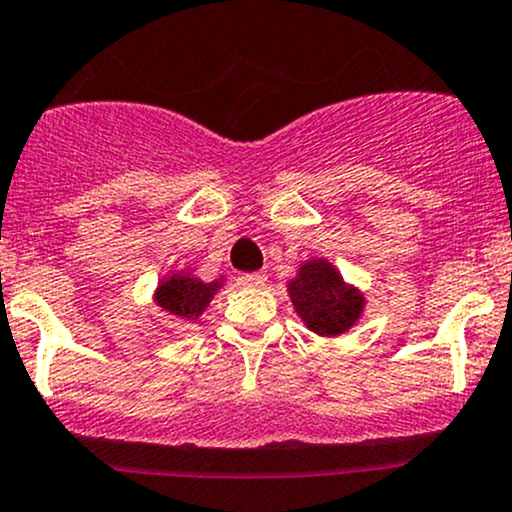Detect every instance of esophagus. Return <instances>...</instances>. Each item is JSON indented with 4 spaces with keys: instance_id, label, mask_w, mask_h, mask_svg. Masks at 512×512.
<instances>
[{
    "instance_id": "34e87169",
    "label": "esophagus",
    "mask_w": 512,
    "mask_h": 512,
    "mask_svg": "<svg viewBox=\"0 0 512 512\" xmlns=\"http://www.w3.org/2000/svg\"><path fill=\"white\" fill-rule=\"evenodd\" d=\"M237 283L244 287H261L268 283V275L266 273H241L237 278Z\"/></svg>"
}]
</instances>
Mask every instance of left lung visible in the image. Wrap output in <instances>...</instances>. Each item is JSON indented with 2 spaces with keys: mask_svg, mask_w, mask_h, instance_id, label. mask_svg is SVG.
Masks as SVG:
<instances>
[{
  "mask_svg": "<svg viewBox=\"0 0 512 512\" xmlns=\"http://www.w3.org/2000/svg\"><path fill=\"white\" fill-rule=\"evenodd\" d=\"M292 307L317 336H341L358 324L365 295L343 280L341 271L326 258H307L287 283Z\"/></svg>",
  "mask_w": 512,
  "mask_h": 512,
  "instance_id": "obj_1",
  "label": "left lung"
}]
</instances>
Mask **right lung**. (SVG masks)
I'll use <instances>...</instances> for the list:
<instances>
[{
    "label": "right lung",
    "mask_w": 512,
    "mask_h": 512,
    "mask_svg": "<svg viewBox=\"0 0 512 512\" xmlns=\"http://www.w3.org/2000/svg\"><path fill=\"white\" fill-rule=\"evenodd\" d=\"M220 287L222 278L212 280V283H203V280L195 278L186 268V271H174L164 275L162 283L157 285V292H154V302L166 314H171V317L183 321H198V317L208 309V304L217 295Z\"/></svg>",
    "instance_id": "1"
}]
</instances>
